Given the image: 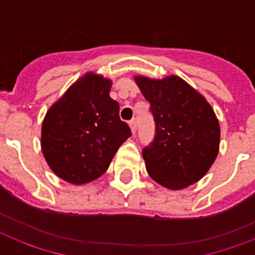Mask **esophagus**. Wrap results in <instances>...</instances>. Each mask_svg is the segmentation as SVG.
Returning a JSON list of instances; mask_svg holds the SVG:
<instances>
[{"label":"esophagus","mask_w":255,"mask_h":255,"mask_svg":"<svg viewBox=\"0 0 255 255\" xmlns=\"http://www.w3.org/2000/svg\"><path fill=\"white\" fill-rule=\"evenodd\" d=\"M129 127H131L132 133L135 135V133H136V128H137V122H136V119H132L131 122H129Z\"/></svg>","instance_id":"obj_1"}]
</instances>
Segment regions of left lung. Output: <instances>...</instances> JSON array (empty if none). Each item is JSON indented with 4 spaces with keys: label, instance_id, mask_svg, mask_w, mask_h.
Returning <instances> with one entry per match:
<instances>
[{
    "label": "left lung",
    "instance_id": "obj_1",
    "mask_svg": "<svg viewBox=\"0 0 255 255\" xmlns=\"http://www.w3.org/2000/svg\"><path fill=\"white\" fill-rule=\"evenodd\" d=\"M151 104L155 139L143 149L148 174L157 184L178 190L201 180L220 148V123L204 96L184 79L135 77Z\"/></svg>",
    "mask_w": 255,
    "mask_h": 255
}]
</instances>
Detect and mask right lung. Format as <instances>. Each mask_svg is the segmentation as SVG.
<instances>
[{"instance_id":"obj_1","label":"right lung","mask_w":255,"mask_h":255,"mask_svg":"<svg viewBox=\"0 0 255 255\" xmlns=\"http://www.w3.org/2000/svg\"><path fill=\"white\" fill-rule=\"evenodd\" d=\"M111 86L102 75L85 74L46 112L42 153L62 180L82 185L99 178L132 135L110 96Z\"/></svg>"}]
</instances>
